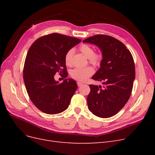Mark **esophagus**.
I'll return each instance as SVG.
<instances>
[{"label":"esophagus","mask_w":155,"mask_h":155,"mask_svg":"<svg viewBox=\"0 0 155 155\" xmlns=\"http://www.w3.org/2000/svg\"><path fill=\"white\" fill-rule=\"evenodd\" d=\"M77 85H78V87H80L81 85H82V84L81 83V82H77Z\"/></svg>","instance_id":"1"}]
</instances>
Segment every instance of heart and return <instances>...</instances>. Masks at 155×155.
<instances>
[{"label": "heart", "instance_id": "b5f03b06", "mask_svg": "<svg viewBox=\"0 0 155 155\" xmlns=\"http://www.w3.org/2000/svg\"><path fill=\"white\" fill-rule=\"evenodd\" d=\"M80 51L85 56L88 60V62L95 67L99 66L102 63V56L100 53H94L92 47L87 44H82L79 47ZM73 50L70 49L64 56V62L67 66H71L72 64V57ZM94 70L91 67L84 68H75L71 71V77L80 82H84L89 77L93 75Z\"/></svg>", "mask_w": 155, "mask_h": 155}]
</instances>
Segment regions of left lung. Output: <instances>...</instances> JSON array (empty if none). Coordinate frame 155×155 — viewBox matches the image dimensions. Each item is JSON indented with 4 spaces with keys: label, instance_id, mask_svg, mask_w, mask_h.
Here are the masks:
<instances>
[{
    "label": "left lung",
    "instance_id": "8db88e82",
    "mask_svg": "<svg viewBox=\"0 0 155 155\" xmlns=\"http://www.w3.org/2000/svg\"><path fill=\"white\" fill-rule=\"evenodd\" d=\"M83 42L97 45L103 58L100 68L92 78L102 81L104 86L89 85L88 109L97 117H110L120 110L131 96L135 78L133 56L123 43L110 36L97 35Z\"/></svg>",
    "mask_w": 155,
    "mask_h": 155
}]
</instances>
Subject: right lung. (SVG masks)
Wrapping results in <instances>:
<instances>
[{"label": "right lung", "instance_id": "1", "mask_svg": "<svg viewBox=\"0 0 155 155\" xmlns=\"http://www.w3.org/2000/svg\"><path fill=\"white\" fill-rule=\"evenodd\" d=\"M81 39L58 33L43 36L32 43L24 62L23 78L32 102L41 111L56 114L66 110L77 84L73 79L55 81L57 72L68 76L64 56Z\"/></svg>", "mask_w": 155, "mask_h": 155}]
</instances>
